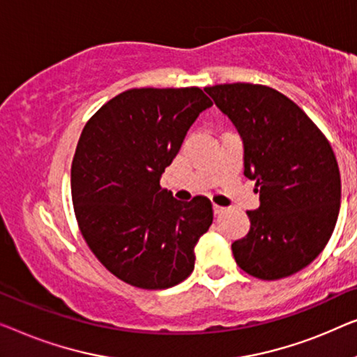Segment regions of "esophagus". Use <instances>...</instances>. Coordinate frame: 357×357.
<instances>
[{
  "label": "esophagus",
  "instance_id": "34e87169",
  "mask_svg": "<svg viewBox=\"0 0 357 357\" xmlns=\"http://www.w3.org/2000/svg\"><path fill=\"white\" fill-rule=\"evenodd\" d=\"M223 212H225L223 207H220V205H213V213L215 215H220V213H223Z\"/></svg>",
  "mask_w": 357,
  "mask_h": 357
}]
</instances>
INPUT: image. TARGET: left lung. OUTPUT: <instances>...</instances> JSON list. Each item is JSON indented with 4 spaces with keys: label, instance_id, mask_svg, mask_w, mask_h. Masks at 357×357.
I'll use <instances>...</instances> for the list:
<instances>
[{
    "label": "left lung",
    "instance_id": "8db88e82",
    "mask_svg": "<svg viewBox=\"0 0 357 357\" xmlns=\"http://www.w3.org/2000/svg\"><path fill=\"white\" fill-rule=\"evenodd\" d=\"M243 139L244 176L260 207L231 244L236 264L260 280L289 277L327 245L340 212L341 179L331 145L307 114L278 90L257 84L205 87Z\"/></svg>",
    "mask_w": 357,
    "mask_h": 357
}]
</instances>
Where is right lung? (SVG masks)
Wrapping results in <instances>:
<instances>
[{
  "label": "right lung",
  "instance_id": "1",
  "mask_svg": "<svg viewBox=\"0 0 357 357\" xmlns=\"http://www.w3.org/2000/svg\"><path fill=\"white\" fill-rule=\"evenodd\" d=\"M212 105L199 87L130 89L105 103L80 134L74 212L95 257L124 283L165 289L192 273L212 204L204 195L181 202L160 178Z\"/></svg>",
  "mask_w": 357,
  "mask_h": 357
}]
</instances>
